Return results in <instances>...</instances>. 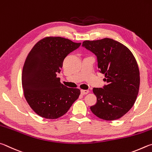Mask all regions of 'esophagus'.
Instances as JSON below:
<instances>
[{"label":"esophagus","instance_id":"obj_1","mask_svg":"<svg viewBox=\"0 0 152 152\" xmlns=\"http://www.w3.org/2000/svg\"><path fill=\"white\" fill-rule=\"evenodd\" d=\"M89 93V90H83V89H82L81 91V94L82 95H87V94H88Z\"/></svg>","mask_w":152,"mask_h":152}]
</instances>
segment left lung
<instances>
[{
	"instance_id": "obj_1",
	"label": "left lung",
	"mask_w": 152,
	"mask_h": 152,
	"mask_svg": "<svg viewBox=\"0 0 152 152\" xmlns=\"http://www.w3.org/2000/svg\"><path fill=\"white\" fill-rule=\"evenodd\" d=\"M83 46L97 56L98 68L107 83L103 88L93 89L97 103L91 111L104 120L121 118L134 106L139 92L136 59L126 46L111 39L84 41Z\"/></svg>"
}]
</instances>
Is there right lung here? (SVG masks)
Returning <instances> with one entry per match:
<instances>
[{
    "mask_svg": "<svg viewBox=\"0 0 152 152\" xmlns=\"http://www.w3.org/2000/svg\"><path fill=\"white\" fill-rule=\"evenodd\" d=\"M81 45L61 37H46L38 41L26 58L22 86L26 102L42 118L57 119L67 112L81 91L60 82L64 58Z\"/></svg>",
    "mask_w": 152,
    "mask_h": 152,
    "instance_id": "add662e5",
    "label": "right lung"
}]
</instances>
